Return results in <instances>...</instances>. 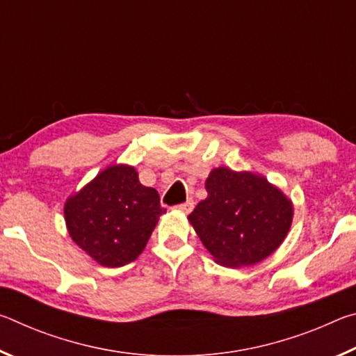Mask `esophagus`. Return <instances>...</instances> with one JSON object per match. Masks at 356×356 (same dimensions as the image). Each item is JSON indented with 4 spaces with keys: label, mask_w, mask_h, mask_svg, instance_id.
<instances>
[{
    "label": "esophagus",
    "mask_w": 356,
    "mask_h": 356,
    "mask_svg": "<svg viewBox=\"0 0 356 356\" xmlns=\"http://www.w3.org/2000/svg\"><path fill=\"white\" fill-rule=\"evenodd\" d=\"M193 207H195V202H193V200L185 201V202L179 204V206H177V209L180 210V212H184V213H190L191 210H193Z\"/></svg>",
    "instance_id": "34e87169"
}]
</instances>
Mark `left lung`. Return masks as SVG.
Returning <instances> with one entry per match:
<instances>
[{"instance_id":"obj_1","label":"left lung","mask_w":356,"mask_h":356,"mask_svg":"<svg viewBox=\"0 0 356 356\" xmlns=\"http://www.w3.org/2000/svg\"><path fill=\"white\" fill-rule=\"evenodd\" d=\"M206 190L209 196L188 220L216 264L234 268L254 265L287 236L292 202L264 177L216 168Z\"/></svg>"}]
</instances>
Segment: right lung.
Masks as SVG:
<instances>
[{
	"label": "right lung",
	"instance_id": "1",
	"mask_svg": "<svg viewBox=\"0 0 356 356\" xmlns=\"http://www.w3.org/2000/svg\"><path fill=\"white\" fill-rule=\"evenodd\" d=\"M166 212L155 188L141 185L131 166H111L65 202L74 242L104 267L116 268L141 254L159 216Z\"/></svg>",
	"mask_w": 356,
	"mask_h": 356
}]
</instances>
